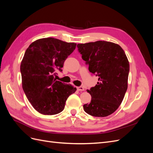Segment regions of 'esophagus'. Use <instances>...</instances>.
Wrapping results in <instances>:
<instances>
[{
    "label": "esophagus",
    "mask_w": 153,
    "mask_h": 153,
    "mask_svg": "<svg viewBox=\"0 0 153 153\" xmlns=\"http://www.w3.org/2000/svg\"><path fill=\"white\" fill-rule=\"evenodd\" d=\"M76 89H77V90L78 91H84V90H85V89L83 87H82V86H80V87H76Z\"/></svg>",
    "instance_id": "1"
}]
</instances>
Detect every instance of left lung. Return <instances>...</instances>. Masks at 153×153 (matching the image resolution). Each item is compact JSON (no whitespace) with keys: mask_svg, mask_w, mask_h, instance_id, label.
Instances as JSON below:
<instances>
[{"mask_svg":"<svg viewBox=\"0 0 153 153\" xmlns=\"http://www.w3.org/2000/svg\"><path fill=\"white\" fill-rule=\"evenodd\" d=\"M77 47L89 71L99 81L87 91L92 98L89 104L84 105V111L92 116H108L119 108L128 89L126 55L119 45L108 41L78 44Z\"/></svg>","mask_w":153,"mask_h":153,"instance_id":"left-lung-1","label":"left lung"}]
</instances>
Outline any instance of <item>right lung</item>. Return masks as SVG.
Returning <instances> with one entry per match:
<instances>
[{"instance_id": "right-lung-1", "label": "right lung", "mask_w": 153, "mask_h": 153, "mask_svg": "<svg viewBox=\"0 0 153 153\" xmlns=\"http://www.w3.org/2000/svg\"><path fill=\"white\" fill-rule=\"evenodd\" d=\"M76 45L47 38L34 41L26 50L20 65L22 88L29 102L40 114L61 112L69 96L76 91V87L54 78L55 71H62L64 61Z\"/></svg>"}]
</instances>
